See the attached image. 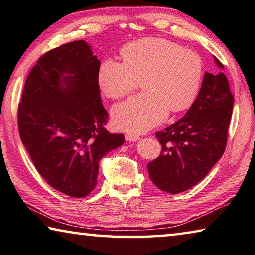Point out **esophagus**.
I'll return each instance as SVG.
<instances>
[{
  "label": "esophagus",
  "mask_w": 255,
  "mask_h": 255,
  "mask_svg": "<svg viewBox=\"0 0 255 255\" xmlns=\"http://www.w3.org/2000/svg\"><path fill=\"white\" fill-rule=\"evenodd\" d=\"M125 140L130 141V142H132V141L139 140V135L134 134V133H127V134H125Z\"/></svg>",
  "instance_id": "obj_1"
}]
</instances>
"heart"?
<instances>
[{"label": "heart", "instance_id": "b5f03b06", "mask_svg": "<svg viewBox=\"0 0 255 255\" xmlns=\"http://www.w3.org/2000/svg\"><path fill=\"white\" fill-rule=\"evenodd\" d=\"M123 63L104 60L98 69L100 89L108 98L131 94L139 80L144 93L133 96L112 111L121 130L144 132L194 103L201 86L203 63L198 53L164 38H142L121 49Z\"/></svg>", "mask_w": 255, "mask_h": 255}]
</instances>
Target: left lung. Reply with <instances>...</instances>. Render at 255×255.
<instances>
[{
  "label": "left lung",
  "instance_id": "1",
  "mask_svg": "<svg viewBox=\"0 0 255 255\" xmlns=\"http://www.w3.org/2000/svg\"><path fill=\"white\" fill-rule=\"evenodd\" d=\"M215 61L224 69L218 58ZM233 106L226 76L204 73L198 97L184 118L156 133L161 152L149 162L148 172L158 189L177 194L207 176L226 149Z\"/></svg>",
  "mask_w": 255,
  "mask_h": 255
}]
</instances>
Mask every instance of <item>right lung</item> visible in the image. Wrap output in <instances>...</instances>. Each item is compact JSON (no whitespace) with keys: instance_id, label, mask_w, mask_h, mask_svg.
Wrapping results in <instances>:
<instances>
[{"instance_id":"1","label":"right lung","mask_w":255,"mask_h":255,"mask_svg":"<svg viewBox=\"0 0 255 255\" xmlns=\"http://www.w3.org/2000/svg\"><path fill=\"white\" fill-rule=\"evenodd\" d=\"M99 65L83 40L51 49L29 72L18 106L20 137L37 172L71 198L95 189L100 159L124 143L105 128Z\"/></svg>"}]
</instances>
